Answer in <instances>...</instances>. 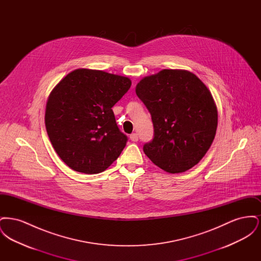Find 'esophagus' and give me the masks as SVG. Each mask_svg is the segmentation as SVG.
<instances>
[{"label":"esophagus","mask_w":261,"mask_h":261,"mask_svg":"<svg viewBox=\"0 0 261 261\" xmlns=\"http://www.w3.org/2000/svg\"><path fill=\"white\" fill-rule=\"evenodd\" d=\"M130 140L133 141V142H137L138 141V135H137L136 133H133V134L130 135Z\"/></svg>","instance_id":"1"}]
</instances>
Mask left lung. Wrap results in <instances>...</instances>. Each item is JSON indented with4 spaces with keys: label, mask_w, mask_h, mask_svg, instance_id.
I'll return each instance as SVG.
<instances>
[{
    "label": "left lung",
    "mask_w": 261,
    "mask_h": 261,
    "mask_svg": "<svg viewBox=\"0 0 261 261\" xmlns=\"http://www.w3.org/2000/svg\"><path fill=\"white\" fill-rule=\"evenodd\" d=\"M136 94L151 115L154 136L144 152L168 173H182L198 164L216 134L218 112L211 91L197 75L162 69L146 76Z\"/></svg>",
    "instance_id": "8db88e82"
}]
</instances>
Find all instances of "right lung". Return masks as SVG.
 Wrapping results in <instances>:
<instances>
[{"instance_id": "right-lung-1", "label": "right lung", "mask_w": 261, "mask_h": 261, "mask_svg": "<svg viewBox=\"0 0 261 261\" xmlns=\"http://www.w3.org/2000/svg\"><path fill=\"white\" fill-rule=\"evenodd\" d=\"M131 86L128 77L79 68L64 76L47 100L45 125L53 148L77 172L105 171L124 149L112 108Z\"/></svg>"}]
</instances>
